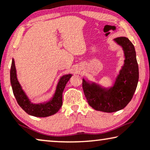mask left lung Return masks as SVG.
Instances as JSON below:
<instances>
[{
    "instance_id": "1",
    "label": "left lung",
    "mask_w": 150,
    "mask_h": 150,
    "mask_svg": "<svg viewBox=\"0 0 150 150\" xmlns=\"http://www.w3.org/2000/svg\"><path fill=\"white\" fill-rule=\"evenodd\" d=\"M114 41L122 47L125 64L114 86L102 88L82 79V88L88 103L93 109L104 112H114L125 108L133 98L139 80V68L134 45L129 38L118 37Z\"/></svg>"
}]
</instances>
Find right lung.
<instances>
[{
  "mask_svg": "<svg viewBox=\"0 0 150 150\" xmlns=\"http://www.w3.org/2000/svg\"><path fill=\"white\" fill-rule=\"evenodd\" d=\"M71 77V74H67L61 78L58 82L55 95L51 100L46 103H32L22 90L17 79L16 69L14 59H13L10 71L11 84L13 92L19 105L31 116L36 117H47L57 113L62 106V93L67 82Z\"/></svg>",
  "mask_w": 150,
  "mask_h": 150,
  "instance_id": "right-lung-1",
  "label": "right lung"
}]
</instances>
